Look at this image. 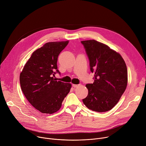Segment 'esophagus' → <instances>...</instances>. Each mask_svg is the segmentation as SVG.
<instances>
[{"label": "esophagus", "mask_w": 146, "mask_h": 146, "mask_svg": "<svg viewBox=\"0 0 146 146\" xmlns=\"http://www.w3.org/2000/svg\"><path fill=\"white\" fill-rule=\"evenodd\" d=\"M79 86H80V84H73V87H74V88H76V87H77Z\"/></svg>", "instance_id": "obj_1"}]
</instances>
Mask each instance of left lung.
<instances>
[{
	"mask_svg": "<svg viewBox=\"0 0 146 146\" xmlns=\"http://www.w3.org/2000/svg\"><path fill=\"white\" fill-rule=\"evenodd\" d=\"M94 73L93 83L87 84L88 95L83 99L87 108L106 112L117 104L127 84V69L121 55L94 40L81 42Z\"/></svg>",
	"mask_w": 146,
	"mask_h": 146,
	"instance_id": "8db88e82",
	"label": "left lung"
}]
</instances>
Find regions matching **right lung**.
<instances>
[{"mask_svg":"<svg viewBox=\"0 0 146 146\" xmlns=\"http://www.w3.org/2000/svg\"><path fill=\"white\" fill-rule=\"evenodd\" d=\"M69 41L48 42L35 51L20 74L21 89L27 100L42 113L59 110L72 85L56 81L57 58Z\"/></svg>","mask_w":146,"mask_h":146,"instance_id":"add662e5","label":"right lung"}]
</instances>
